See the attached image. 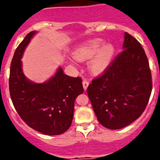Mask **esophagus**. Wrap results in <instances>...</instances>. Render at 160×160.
I'll return each mask as SVG.
<instances>
[{
  "label": "esophagus",
  "mask_w": 160,
  "mask_h": 160,
  "mask_svg": "<svg viewBox=\"0 0 160 160\" xmlns=\"http://www.w3.org/2000/svg\"><path fill=\"white\" fill-rule=\"evenodd\" d=\"M89 82L87 81V80H84L83 81H82V86H83V89L84 90H86V89H87L88 86H89Z\"/></svg>",
  "instance_id": "34e87169"
}]
</instances>
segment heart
I'll use <instances>...</instances> for the list:
<instances>
[{"instance_id": "heart-1", "label": "heart", "mask_w": 160, "mask_h": 160, "mask_svg": "<svg viewBox=\"0 0 160 160\" xmlns=\"http://www.w3.org/2000/svg\"><path fill=\"white\" fill-rule=\"evenodd\" d=\"M116 49L111 43H104V40L99 38L86 40L75 47L73 56L79 61L89 62V68L92 73L99 74L103 73L111 65L115 55ZM73 63L74 61L70 59Z\"/></svg>"}]
</instances>
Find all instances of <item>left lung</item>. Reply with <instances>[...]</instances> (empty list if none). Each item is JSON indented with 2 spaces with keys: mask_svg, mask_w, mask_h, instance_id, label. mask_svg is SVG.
<instances>
[{
  "mask_svg": "<svg viewBox=\"0 0 160 160\" xmlns=\"http://www.w3.org/2000/svg\"><path fill=\"white\" fill-rule=\"evenodd\" d=\"M122 49L87 88L97 119L110 129H120L137 120L152 90L149 62L140 43L125 32Z\"/></svg>",
  "mask_w": 160,
  "mask_h": 160,
  "instance_id": "8db88e82",
  "label": "left lung"
}]
</instances>
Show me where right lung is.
Here are the masks:
<instances>
[{"label": "right lung", "mask_w": 160, "mask_h": 160, "mask_svg": "<svg viewBox=\"0 0 160 160\" xmlns=\"http://www.w3.org/2000/svg\"><path fill=\"white\" fill-rule=\"evenodd\" d=\"M37 34L32 31L17 47L10 65V97L16 111L31 128L47 135L65 132L74 116V102L83 92L82 79L64 74L62 67L47 81L37 83L22 71L24 52Z\"/></svg>", "instance_id": "obj_1"}]
</instances>
